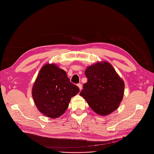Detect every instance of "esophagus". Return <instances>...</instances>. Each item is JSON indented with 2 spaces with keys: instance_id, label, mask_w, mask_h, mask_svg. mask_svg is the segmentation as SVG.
<instances>
[{
  "instance_id": "obj_1",
  "label": "esophagus",
  "mask_w": 154,
  "mask_h": 154,
  "mask_svg": "<svg viewBox=\"0 0 154 154\" xmlns=\"http://www.w3.org/2000/svg\"><path fill=\"white\" fill-rule=\"evenodd\" d=\"M77 85L79 87V88H80V90L82 89V85L81 84V83H78V84H77Z\"/></svg>"
}]
</instances>
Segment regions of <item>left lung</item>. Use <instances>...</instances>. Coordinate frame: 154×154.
Returning <instances> with one entry per match:
<instances>
[{
	"mask_svg": "<svg viewBox=\"0 0 154 154\" xmlns=\"http://www.w3.org/2000/svg\"><path fill=\"white\" fill-rule=\"evenodd\" d=\"M87 82L80 93L96 113L106 116L118 109L123 96L125 84L113 67L105 62L88 67Z\"/></svg>",
	"mask_w": 154,
	"mask_h": 154,
	"instance_id": "8db88e82",
	"label": "left lung"
}]
</instances>
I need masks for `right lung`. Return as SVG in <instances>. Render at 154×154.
Listing matches in <instances>:
<instances>
[{"mask_svg": "<svg viewBox=\"0 0 154 154\" xmlns=\"http://www.w3.org/2000/svg\"><path fill=\"white\" fill-rule=\"evenodd\" d=\"M79 91L80 88L70 82L66 71L54 64H46L36 79L32 96L41 113L57 118L66 112L71 98Z\"/></svg>", "mask_w": 154, "mask_h": 154, "instance_id": "obj_1", "label": "right lung"}]
</instances>
